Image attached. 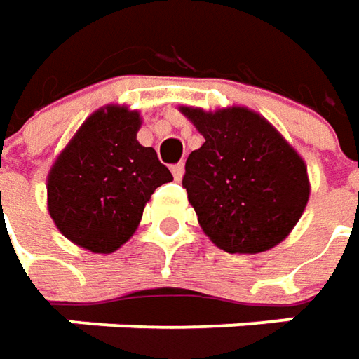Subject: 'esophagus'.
I'll list each match as a JSON object with an SVG mask.
<instances>
[{
	"instance_id": "34e87169",
	"label": "esophagus",
	"mask_w": 359,
	"mask_h": 359,
	"mask_svg": "<svg viewBox=\"0 0 359 359\" xmlns=\"http://www.w3.org/2000/svg\"><path fill=\"white\" fill-rule=\"evenodd\" d=\"M172 177H175V180H182V175H184V165L182 163H179V165H172Z\"/></svg>"
}]
</instances>
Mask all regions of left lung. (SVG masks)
<instances>
[{"instance_id":"left-lung-1","label":"left lung","mask_w":359,"mask_h":359,"mask_svg":"<svg viewBox=\"0 0 359 359\" xmlns=\"http://www.w3.org/2000/svg\"><path fill=\"white\" fill-rule=\"evenodd\" d=\"M204 137L182 187L204 234L230 254H258L284 241L310 196L304 158L264 117L246 107H180Z\"/></svg>"}]
</instances>
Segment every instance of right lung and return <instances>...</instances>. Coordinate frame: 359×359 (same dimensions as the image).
I'll use <instances>...</instances> for the list:
<instances>
[{
    "instance_id": "right-lung-1",
    "label": "right lung",
    "mask_w": 359,
    "mask_h": 359,
    "mask_svg": "<svg viewBox=\"0 0 359 359\" xmlns=\"http://www.w3.org/2000/svg\"><path fill=\"white\" fill-rule=\"evenodd\" d=\"M139 111L107 105L87 118L47 177V208L59 232L85 250L111 254L135 234L144 204L172 175L137 141Z\"/></svg>"
}]
</instances>
